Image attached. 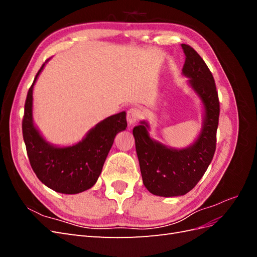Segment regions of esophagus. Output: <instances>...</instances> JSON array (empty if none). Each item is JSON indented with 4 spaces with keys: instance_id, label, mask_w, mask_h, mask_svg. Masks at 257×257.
I'll use <instances>...</instances> for the list:
<instances>
[{
    "instance_id": "esophagus-1",
    "label": "esophagus",
    "mask_w": 257,
    "mask_h": 257,
    "mask_svg": "<svg viewBox=\"0 0 257 257\" xmlns=\"http://www.w3.org/2000/svg\"><path fill=\"white\" fill-rule=\"evenodd\" d=\"M143 118V111L139 108H131L127 111L126 119L130 124H134Z\"/></svg>"
}]
</instances>
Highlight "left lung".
I'll return each mask as SVG.
<instances>
[{
	"instance_id": "1",
	"label": "left lung",
	"mask_w": 257,
	"mask_h": 257,
	"mask_svg": "<svg viewBox=\"0 0 257 257\" xmlns=\"http://www.w3.org/2000/svg\"><path fill=\"white\" fill-rule=\"evenodd\" d=\"M182 49L185 53L183 75L190 78L191 87L200 96L206 110L198 139L186 149L175 150L152 141L146 122L133 128L143 182L150 193L164 197L190 192L206 173L216 147L220 102L214 78L191 46L182 44Z\"/></svg>"
}]
</instances>
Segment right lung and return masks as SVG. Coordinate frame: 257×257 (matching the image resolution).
I'll return each mask as SVG.
<instances>
[{
    "label": "right lung",
    "mask_w": 257,
    "mask_h": 257,
    "mask_svg": "<svg viewBox=\"0 0 257 257\" xmlns=\"http://www.w3.org/2000/svg\"><path fill=\"white\" fill-rule=\"evenodd\" d=\"M45 63L28 91L22 119L23 141L31 167L45 185L59 193L77 194L95 184L115 135L127 126L125 111L96 124L75 146L56 148L46 143L32 121L33 85Z\"/></svg>",
    "instance_id": "add662e5"
}]
</instances>
